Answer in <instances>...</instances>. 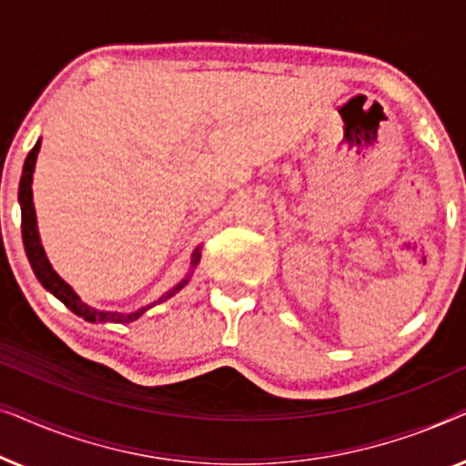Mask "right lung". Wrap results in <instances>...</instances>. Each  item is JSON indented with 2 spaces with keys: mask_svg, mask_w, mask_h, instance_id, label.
<instances>
[{
  "mask_svg": "<svg viewBox=\"0 0 466 466\" xmlns=\"http://www.w3.org/2000/svg\"><path fill=\"white\" fill-rule=\"evenodd\" d=\"M40 146H42V139H37L34 148L25 158V165H23V176H21V184H18V203H21V231H23V244H25V252H27V258L31 263V269H34L35 278L40 279V284L46 289L48 292H53V295L59 299V301L66 305L74 311L76 316L85 318L86 322H120V324H127V322H133L137 320L139 316L146 314L150 308H155L157 303H163L167 301L176 295V292H180L184 286H187L190 273L184 279H180L174 289L165 292V295L158 299V301L150 303V305H144V308H139L136 311H129V314H123V311H101V309H95L91 305L82 303L80 297L76 295L72 286H69L66 279H61L59 273L53 269V265H50V260L46 258V252H44L42 248V241H40V233H37V220H35V208H34V190H31V182H34V169H35V161H37V152H40ZM201 254H199V248L193 252V260H190V269H195V265L199 263Z\"/></svg>",
  "mask_w": 466,
  "mask_h": 466,
  "instance_id": "obj_1",
  "label": "right lung"
}]
</instances>
